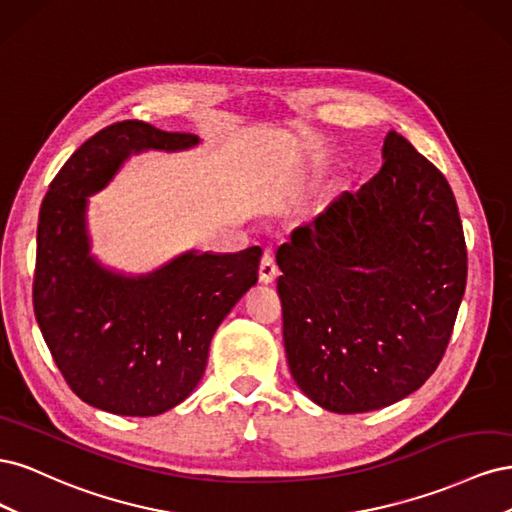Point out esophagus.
<instances>
[{
	"instance_id": "obj_1",
	"label": "esophagus",
	"mask_w": 512,
	"mask_h": 512,
	"mask_svg": "<svg viewBox=\"0 0 512 512\" xmlns=\"http://www.w3.org/2000/svg\"><path fill=\"white\" fill-rule=\"evenodd\" d=\"M258 275H260V282H262V284L275 282V277H277V265H275V258H273L271 252L262 254L260 267H258Z\"/></svg>"
}]
</instances>
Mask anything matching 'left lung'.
Returning a JSON list of instances; mask_svg holds the SVG:
<instances>
[{
  "label": "left lung",
  "instance_id": "obj_1",
  "mask_svg": "<svg viewBox=\"0 0 512 512\" xmlns=\"http://www.w3.org/2000/svg\"><path fill=\"white\" fill-rule=\"evenodd\" d=\"M382 168L277 250L290 374L318 406L369 412L436 371L466 290L468 252L451 185L404 136Z\"/></svg>",
  "mask_w": 512,
  "mask_h": 512
}]
</instances>
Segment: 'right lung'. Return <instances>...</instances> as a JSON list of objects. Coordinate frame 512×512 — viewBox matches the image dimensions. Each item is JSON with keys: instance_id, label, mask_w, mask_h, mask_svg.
<instances>
[{"instance_id": "right-lung-1", "label": "right lung", "mask_w": 512, "mask_h": 512, "mask_svg": "<svg viewBox=\"0 0 512 512\" xmlns=\"http://www.w3.org/2000/svg\"><path fill=\"white\" fill-rule=\"evenodd\" d=\"M196 143V134L138 119L111 123L72 153L42 200L34 312L61 376L94 408L156 416L181 404L205 374L215 329L258 282V245L185 254L138 280L89 256L87 196L134 151Z\"/></svg>"}]
</instances>
